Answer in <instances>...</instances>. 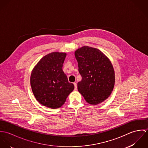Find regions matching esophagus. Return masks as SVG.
<instances>
[{"label":"esophagus","mask_w":148,"mask_h":148,"mask_svg":"<svg viewBox=\"0 0 148 148\" xmlns=\"http://www.w3.org/2000/svg\"><path fill=\"white\" fill-rule=\"evenodd\" d=\"M73 84L75 85V90H77V83H74Z\"/></svg>","instance_id":"esophagus-1"}]
</instances>
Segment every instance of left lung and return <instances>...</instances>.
I'll list each match as a JSON object with an SVG mask.
<instances>
[{
  "label": "left lung",
  "instance_id": "1",
  "mask_svg": "<svg viewBox=\"0 0 148 148\" xmlns=\"http://www.w3.org/2000/svg\"><path fill=\"white\" fill-rule=\"evenodd\" d=\"M82 79L77 83L79 92L91 105L103 102L110 95L115 73L109 59L101 51L83 46L75 52Z\"/></svg>",
  "mask_w": 148,
  "mask_h": 148
}]
</instances>
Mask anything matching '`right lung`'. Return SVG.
<instances>
[{
    "label": "right lung",
    "mask_w": 148,
    "mask_h": 148,
    "mask_svg": "<svg viewBox=\"0 0 148 148\" xmlns=\"http://www.w3.org/2000/svg\"><path fill=\"white\" fill-rule=\"evenodd\" d=\"M66 56L65 52H54L42 57L34 66L30 77L32 92L37 101L51 109L61 107L74 89L63 71Z\"/></svg>",
    "instance_id": "obj_1"
}]
</instances>
